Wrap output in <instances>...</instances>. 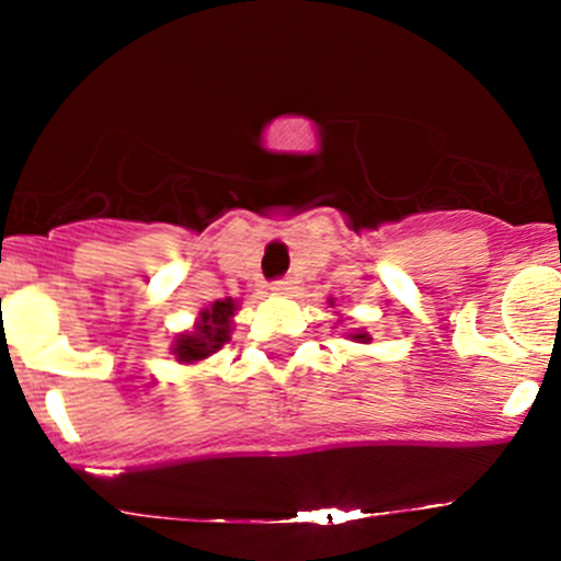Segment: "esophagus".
Wrapping results in <instances>:
<instances>
[{
  "label": "esophagus",
  "instance_id": "esophagus-1",
  "mask_svg": "<svg viewBox=\"0 0 561 561\" xmlns=\"http://www.w3.org/2000/svg\"><path fill=\"white\" fill-rule=\"evenodd\" d=\"M293 290V282L290 279H279L271 285V293H276V296H287V293Z\"/></svg>",
  "mask_w": 561,
  "mask_h": 561
}]
</instances>
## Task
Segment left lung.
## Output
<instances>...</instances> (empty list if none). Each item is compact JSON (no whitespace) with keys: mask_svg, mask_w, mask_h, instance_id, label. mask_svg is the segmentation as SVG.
<instances>
[{"mask_svg":"<svg viewBox=\"0 0 561 561\" xmlns=\"http://www.w3.org/2000/svg\"><path fill=\"white\" fill-rule=\"evenodd\" d=\"M331 307H333V298H331ZM339 322H344V320H336V325H339ZM347 339H350V342L369 344L371 342V333H366L364 328H353V331H347Z\"/></svg>","mask_w":561,"mask_h":561,"instance_id":"left-lung-1","label":"left lung"}]
</instances>
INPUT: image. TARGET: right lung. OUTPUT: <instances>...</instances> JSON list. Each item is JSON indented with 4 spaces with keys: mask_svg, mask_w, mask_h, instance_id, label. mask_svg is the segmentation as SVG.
Listing matches in <instances>:
<instances>
[{
    "mask_svg": "<svg viewBox=\"0 0 561 561\" xmlns=\"http://www.w3.org/2000/svg\"><path fill=\"white\" fill-rule=\"evenodd\" d=\"M236 312H239V301L236 298H222V301H211L208 307H203L192 331L179 333L173 339V358L181 366H192L211 358L214 353H219L230 342Z\"/></svg>",
    "mask_w": 561,
    "mask_h": 561,
    "instance_id": "1",
    "label": "right lung"
}]
</instances>
